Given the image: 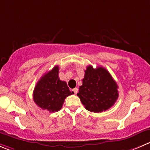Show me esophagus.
<instances>
[{
	"label": "esophagus",
	"instance_id": "esophagus-1",
	"mask_svg": "<svg viewBox=\"0 0 150 150\" xmlns=\"http://www.w3.org/2000/svg\"><path fill=\"white\" fill-rule=\"evenodd\" d=\"M72 91H74V93L76 94V93H77V92H78V88H74V89H73Z\"/></svg>",
	"mask_w": 150,
	"mask_h": 150
}]
</instances>
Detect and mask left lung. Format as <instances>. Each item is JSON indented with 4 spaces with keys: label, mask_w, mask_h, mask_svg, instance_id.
<instances>
[{
    "label": "left lung",
    "mask_w": 150,
    "mask_h": 150,
    "mask_svg": "<svg viewBox=\"0 0 150 150\" xmlns=\"http://www.w3.org/2000/svg\"><path fill=\"white\" fill-rule=\"evenodd\" d=\"M77 96L88 110L101 112L110 109L119 97L118 85L103 67L88 65Z\"/></svg>",
    "instance_id": "1"
}]
</instances>
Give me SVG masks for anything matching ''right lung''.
<instances>
[{
    "instance_id": "right-lung-1",
    "label": "right lung",
    "mask_w": 150,
    "mask_h": 150,
    "mask_svg": "<svg viewBox=\"0 0 150 150\" xmlns=\"http://www.w3.org/2000/svg\"><path fill=\"white\" fill-rule=\"evenodd\" d=\"M58 74L59 66L55 65L40 79L33 92L36 105L51 112L59 111L65 98L74 94L73 91H69L66 82L59 79Z\"/></svg>"
}]
</instances>
